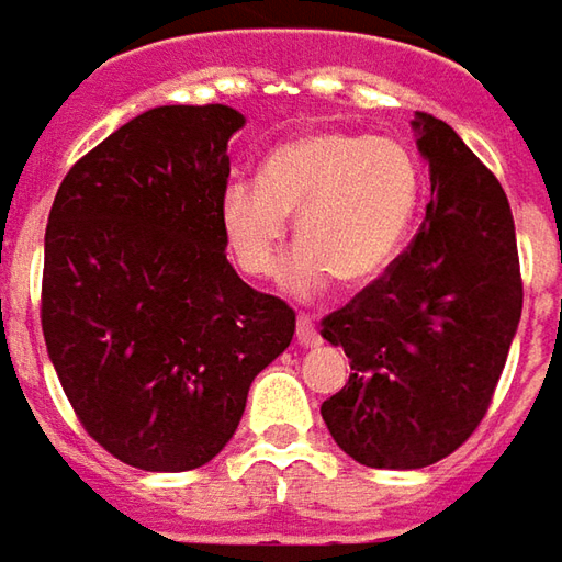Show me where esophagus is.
Here are the masks:
<instances>
[{
	"label": "esophagus",
	"mask_w": 562,
	"mask_h": 562,
	"mask_svg": "<svg viewBox=\"0 0 562 562\" xmlns=\"http://www.w3.org/2000/svg\"><path fill=\"white\" fill-rule=\"evenodd\" d=\"M296 342L303 346V349H312V346H318L322 337H318V327L312 325V318L306 315H300V322H296Z\"/></svg>",
	"instance_id": "obj_1"
}]
</instances>
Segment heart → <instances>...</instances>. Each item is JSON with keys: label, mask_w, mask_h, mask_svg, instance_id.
I'll return each instance as SVG.
<instances>
[{"label": "heart", "mask_w": 562, "mask_h": 562, "mask_svg": "<svg viewBox=\"0 0 562 562\" xmlns=\"http://www.w3.org/2000/svg\"><path fill=\"white\" fill-rule=\"evenodd\" d=\"M420 167L395 138L308 132L262 160L259 182L232 179L220 194V228L247 278H272L290 235L303 244L281 272L296 300L368 288L393 269L420 206Z\"/></svg>", "instance_id": "b5f03b06"}]
</instances>
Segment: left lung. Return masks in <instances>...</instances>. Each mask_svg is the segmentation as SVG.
Returning a JSON list of instances; mask_svg holds the SVG:
<instances>
[{
    "mask_svg": "<svg viewBox=\"0 0 562 562\" xmlns=\"http://www.w3.org/2000/svg\"><path fill=\"white\" fill-rule=\"evenodd\" d=\"M430 164L427 220L393 269L327 315L349 383L322 405L334 442L364 467L420 470L480 427L522 312L507 194L461 135L414 114Z\"/></svg>",
    "mask_w": 562,
    "mask_h": 562,
    "instance_id": "1",
    "label": "left lung"
}]
</instances>
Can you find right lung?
<instances>
[{
    "label": "right lung",
    "instance_id": "1",
    "mask_svg": "<svg viewBox=\"0 0 562 562\" xmlns=\"http://www.w3.org/2000/svg\"><path fill=\"white\" fill-rule=\"evenodd\" d=\"M225 104H164L64 176L45 228L43 334L86 432L123 464L182 473L235 436L293 308L225 259Z\"/></svg>",
    "mask_w": 562,
    "mask_h": 562
}]
</instances>
